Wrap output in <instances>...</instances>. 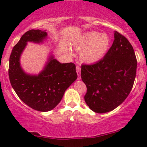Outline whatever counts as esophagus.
Masks as SVG:
<instances>
[{
	"label": "esophagus",
	"mask_w": 147,
	"mask_h": 147,
	"mask_svg": "<svg viewBox=\"0 0 147 147\" xmlns=\"http://www.w3.org/2000/svg\"><path fill=\"white\" fill-rule=\"evenodd\" d=\"M80 65H77L76 66V72H77L78 76V80L81 79V76H80Z\"/></svg>",
	"instance_id": "esophagus-1"
}]
</instances>
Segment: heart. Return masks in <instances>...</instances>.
I'll return each instance as SVG.
<instances>
[{
    "label": "heart",
    "mask_w": 147,
    "mask_h": 147,
    "mask_svg": "<svg viewBox=\"0 0 147 147\" xmlns=\"http://www.w3.org/2000/svg\"><path fill=\"white\" fill-rule=\"evenodd\" d=\"M110 41L106 34L90 32L74 43L76 50H82L80 58L88 63H94L102 59L109 48Z\"/></svg>",
    "instance_id": "1"
}]
</instances>
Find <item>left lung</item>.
<instances>
[{
	"label": "left lung",
	"mask_w": 147,
	"mask_h": 147,
	"mask_svg": "<svg viewBox=\"0 0 147 147\" xmlns=\"http://www.w3.org/2000/svg\"><path fill=\"white\" fill-rule=\"evenodd\" d=\"M137 61L128 40L114 32L112 45L103 59L82 65L81 78L87 87L84 100L92 111H112L129 95L136 77Z\"/></svg>",
	"instance_id": "obj_1"
}]
</instances>
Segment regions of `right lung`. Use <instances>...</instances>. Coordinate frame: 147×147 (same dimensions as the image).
Wrapping results in <instances>:
<instances>
[{
    "instance_id": "1",
    "label": "right lung",
    "mask_w": 147,
    "mask_h": 147,
    "mask_svg": "<svg viewBox=\"0 0 147 147\" xmlns=\"http://www.w3.org/2000/svg\"><path fill=\"white\" fill-rule=\"evenodd\" d=\"M47 37L45 31L31 29L14 46L9 59V76L11 86L24 103L40 112L53 110L61 101L65 90L78 78L73 63H61L51 55L38 75L25 73L20 58L27 42L42 43Z\"/></svg>"
}]
</instances>
